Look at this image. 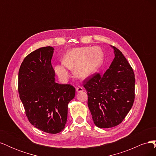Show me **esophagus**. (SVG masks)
I'll use <instances>...</instances> for the list:
<instances>
[{
  "label": "esophagus",
  "mask_w": 156,
  "mask_h": 156,
  "mask_svg": "<svg viewBox=\"0 0 156 156\" xmlns=\"http://www.w3.org/2000/svg\"><path fill=\"white\" fill-rule=\"evenodd\" d=\"M83 90H84V89H83V88L82 87H80V86H79L78 87H77V88H76V91H77V92H83Z\"/></svg>",
  "instance_id": "1"
}]
</instances>
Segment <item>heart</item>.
<instances>
[{"mask_svg": "<svg viewBox=\"0 0 156 156\" xmlns=\"http://www.w3.org/2000/svg\"><path fill=\"white\" fill-rule=\"evenodd\" d=\"M103 51L100 47H83L69 51L64 55L62 63L69 69H75L77 76L84 79L90 76L98 69L103 62ZM64 67L57 65L55 68L56 74L62 80L69 76L68 71Z\"/></svg>", "mask_w": 156, "mask_h": 156, "instance_id": "b5f03b06", "label": "heart"}]
</instances>
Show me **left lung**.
<instances>
[{
	"mask_svg": "<svg viewBox=\"0 0 156 156\" xmlns=\"http://www.w3.org/2000/svg\"><path fill=\"white\" fill-rule=\"evenodd\" d=\"M115 58L104 74L95 73L83 81L94 123L100 128L116 126L133 106L135 79L122 52L114 46Z\"/></svg>",
	"mask_w": 156,
	"mask_h": 156,
	"instance_id": "1",
	"label": "left lung"
}]
</instances>
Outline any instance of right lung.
<instances>
[{"mask_svg":"<svg viewBox=\"0 0 156 156\" xmlns=\"http://www.w3.org/2000/svg\"><path fill=\"white\" fill-rule=\"evenodd\" d=\"M53 51L52 47H44L26 56L19 70L18 92L30 123L56 134L64 129L68 105L75 97V88L55 82Z\"/></svg>","mask_w":156,"mask_h":156,"instance_id":"obj_1","label":"right lung"}]
</instances>
